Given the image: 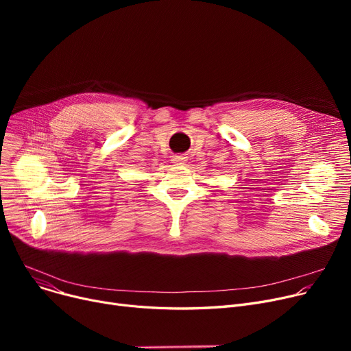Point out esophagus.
Listing matches in <instances>:
<instances>
[{
	"label": "esophagus",
	"instance_id": "esophagus-1",
	"mask_svg": "<svg viewBox=\"0 0 351 351\" xmlns=\"http://www.w3.org/2000/svg\"><path fill=\"white\" fill-rule=\"evenodd\" d=\"M185 160H186V158H183V156H173V159H172V162L175 165H183L185 163Z\"/></svg>",
	"mask_w": 351,
	"mask_h": 351
}]
</instances>
